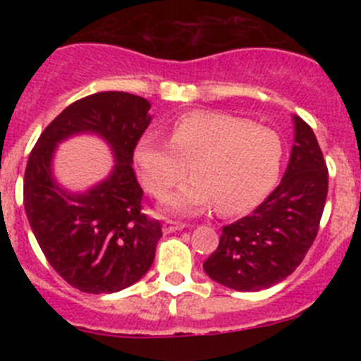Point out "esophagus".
<instances>
[{
	"instance_id": "1",
	"label": "esophagus",
	"mask_w": 361,
	"mask_h": 361,
	"mask_svg": "<svg viewBox=\"0 0 361 361\" xmlns=\"http://www.w3.org/2000/svg\"><path fill=\"white\" fill-rule=\"evenodd\" d=\"M187 225L183 224V221H176V220H166L162 225V231L164 234H171V232H176V231H181V228H185Z\"/></svg>"
}]
</instances>
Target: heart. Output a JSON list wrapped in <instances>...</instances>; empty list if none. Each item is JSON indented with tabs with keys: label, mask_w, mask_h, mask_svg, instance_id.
Instances as JSON below:
<instances>
[{
	"label": "heart",
	"mask_w": 361,
	"mask_h": 361,
	"mask_svg": "<svg viewBox=\"0 0 361 361\" xmlns=\"http://www.w3.org/2000/svg\"><path fill=\"white\" fill-rule=\"evenodd\" d=\"M136 164L145 187L164 195L188 174L194 180L171 194L164 207L173 213H220L251 209L278 180L283 145L269 127L218 111H194L171 127V140L147 133L136 147Z\"/></svg>",
	"instance_id": "obj_1"
}]
</instances>
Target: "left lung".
<instances>
[{
  "label": "left lung",
  "instance_id": "obj_1",
  "mask_svg": "<svg viewBox=\"0 0 361 361\" xmlns=\"http://www.w3.org/2000/svg\"><path fill=\"white\" fill-rule=\"evenodd\" d=\"M295 140L281 183L241 220L221 228L204 271L238 292L271 288L304 260L319 228L329 169L311 127L293 116Z\"/></svg>",
  "mask_w": 361,
  "mask_h": 361
}]
</instances>
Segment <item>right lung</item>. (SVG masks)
I'll list each match as a JSON object with an SVG mask.
<instances>
[{"label": "right lung", "mask_w": 361, "mask_h": 361, "mask_svg": "<svg viewBox=\"0 0 361 361\" xmlns=\"http://www.w3.org/2000/svg\"><path fill=\"white\" fill-rule=\"evenodd\" d=\"M150 103L129 92H97L75 101L47 126L29 155L24 207L49 264L85 293H113L140 281L162 238L159 220L141 213L143 188L133 171L134 148L150 126ZM82 132L111 145L116 167L104 182L71 195L51 176L57 142Z\"/></svg>", "instance_id": "add662e5"}]
</instances>
